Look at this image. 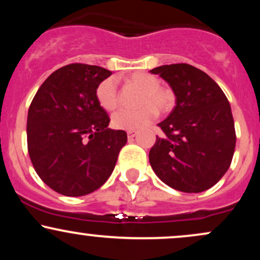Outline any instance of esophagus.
Here are the masks:
<instances>
[{"instance_id":"1","label":"esophagus","mask_w":260,"mask_h":260,"mask_svg":"<svg viewBox=\"0 0 260 260\" xmlns=\"http://www.w3.org/2000/svg\"><path fill=\"white\" fill-rule=\"evenodd\" d=\"M136 136H137L136 131H128V132H127V137H128V139H129V140L133 139Z\"/></svg>"}]
</instances>
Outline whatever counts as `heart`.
<instances>
[{"label":"heart","mask_w":260,"mask_h":260,"mask_svg":"<svg viewBox=\"0 0 260 260\" xmlns=\"http://www.w3.org/2000/svg\"><path fill=\"white\" fill-rule=\"evenodd\" d=\"M128 85L142 90L136 110H120L112 116V126L117 129L137 131L148 126L156 117L157 111L166 112L174 105V95L169 89L160 86L157 77L147 72H133L124 77ZM96 100L105 111H112L118 103L117 88L112 78H107L98 85Z\"/></svg>","instance_id":"obj_1"}]
</instances>
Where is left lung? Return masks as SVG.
<instances>
[{"label": "left lung", "mask_w": 260, "mask_h": 260, "mask_svg": "<svg viewBox=\"0 0 260 260\" xmlns=\"http://www.w3.org/2000/svg\"><path fill=\"white\" fill-rule=\"evenodd\" d=\"M150 73L169 83L176 106L157 126L149 153L151 169L164 183L184 193H199L219 182L231 165L236 145L231 106L207 73L187 63L165 64Z\"/></svg>", "instance_id": "obj_1"}]
</instances>
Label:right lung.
<instances>
[{
	"label": "right lung",
	"instance_id": "right-lung-1",
	"mask_svg": "<svg viewBox=\"0 0 260 260\" xmlns=\"http://www.w3.org/2000/svg\"><path fill=\"white\" fill-rule=\"evenodd\" d=\"M111 72L99 66L72 63L41 84L28 111L29 156L39 177L59 194H89L115 169L124 131L110 129L96 100L98 85Z\"/></svg>",
	"mask_w": 260,
	"mask_h": 260
}]
</instances>
